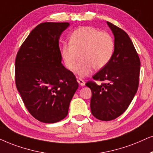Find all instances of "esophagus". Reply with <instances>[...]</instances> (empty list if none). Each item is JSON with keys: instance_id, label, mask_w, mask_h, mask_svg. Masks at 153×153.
I'll return each mask as SVG.
<instances>
[{"instance_id": "esophagus-1", "label": "esophagus", "mask_w": 153, "mask_h": 153, "mask_svg": "<svg viewBox=\"0 0 153 153\" xmlns=\"http://www.w3.org/2000/svg\"><path fill=\"white\" fill-rule=\"evenodd\" d=\"M78 82L79 83V85H80V86H85V81L83 80H82L81 78L78 79Z\"/></svg>"}]
</instances>
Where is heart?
I'll list each match as a JSON object with an SVG mask.
<instances>
[{"label":"heart","mask_w":153,"mask_h":153,"mask_svg":"<svg viewBox=\"0 0 153 153\" xmlns=\"http://www.w3.org/2000/svg\"><path fill=\"white\" fill-rule=\"evenodd\" d=\"M114 50L115 42L111 34L88 26L73 31L70 42L61 46V54L68 70L75 68L81 55L82 59L75 67V72L83 78L90 74L94 68L101 69L105 67L113 57Z\"/></svg>","instance_id":"b5f03b06"}]
</instances>
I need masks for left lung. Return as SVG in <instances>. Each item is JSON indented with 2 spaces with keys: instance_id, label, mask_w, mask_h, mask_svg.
<instances>
[{
  "instance_id": "obj_1",
  "label": "left lung",
  "mask_w": 153,
  "mask_h": 153,
  "mask_svg": "<svg viewBox=\"0 0 153 153\" xmlns=\"http://www.w3.org/2000/svg\"><path fill=\"white\" fill-rule=\"evenodd\" d=\"M114 36L115 50L109 63L93 75L98 85L88 81L86 86L92 91L90 109L92 115L102 121L119 117L131 104L138 88L140 61L126 32L107 22Z\"/></svg>"
}]
</instances>
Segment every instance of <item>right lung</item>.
<instances>
[{"label":"right lung","instance_id":"add662e5","mask_svg":"<svg viewBox=\"0 0 153 153\" xmlns=\"http://www.w3.org/2000/svg\"><path fill=\"white\" fill-rule=\"evenodd\" d=\"M68 22H44L29 34L15 59V84L25 107L38 121L53 123L68 115L78 88L61 63L59 38Z\"/></svg>","mask_w":153,"mask_h":153}]
</instances>
